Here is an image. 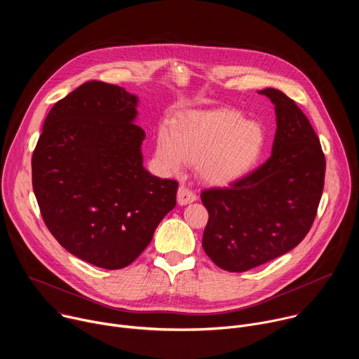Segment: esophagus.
<instances>
[{"mask_svg":"<svg viewBox=\"0 0 359 359\" xmlns=\"http://www.w3.org/2000/svg\"><path fill=\"white\" fill-rule=\"evenodd\" d=\"M196 198L197 197L191 190H189L184 186L179 187V190H177V203L180 204V206H186V204L196 201Z\"/></svg>","mask_w":359,"mask_h":359,"instance_id":"1","label":"esophagus"}]
</instances>
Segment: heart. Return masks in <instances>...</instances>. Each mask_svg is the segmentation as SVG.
<instances>
[{
    "mask_svg": "<svg viewBox=\"0 0 359 359\" xmlns=\"http://www.w3.org/2000/svg\"><path fill=\"white\" fill-rule=\"evenodd\" d=\"M266 132L257 122L229 109L198 112L179 119L173 130L162 126L156 136V159L168 172L194 163L209 186H227L244 177L260 161Z\"/></svg>",
    "mask_w": 359,
    "mask_h": 359,
    "instance_id": "obj_1",
    "label": "heart"
}]
</instances>
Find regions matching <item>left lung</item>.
<instances>
[{"label":"left lung","mask_w":359,"mask_h":359,"mask_svg":"<svg viewBox=\"0 0 359 359\" xmlns=\"http://www.w3.org/2000/svg\"><path fill=\"white\" fill-rule=\"evenodd\" d=\"M277 130L269 161L230 187L204 190L203 250L241 273L291 251L310 231L324 189L325 158L310 121L281 90L267 88Z\"/></svg>","instance_id":"8db88e82"}]
</instances>
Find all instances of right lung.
Returning <instances> with one entry per match:
<instances>
[{
    "label": "right lung",
    "instance_id": "obj_1",
    "mask_svg": "<svg viewBox=\"0 0 359 359\" xmlns=\"http://www.w3.org/2000/svg\"><path fill=\"white\" fill-rule=\"evenodd\" d=\"M139 97L89 81L49 111L32 155L42 219L75 257L107 270L133 263L175 209L177 182L143 168Z\"/></svg>",
    "mask_w": 359,
    "mask_h": 359
}]
</instances>
